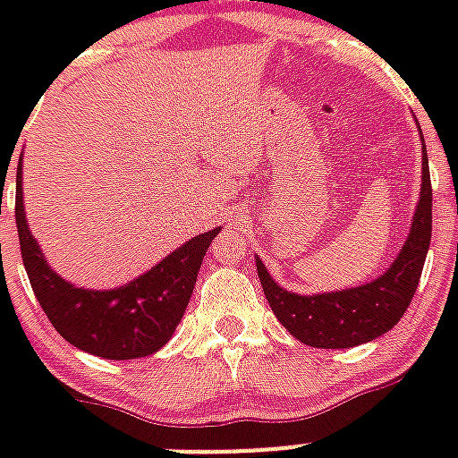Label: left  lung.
I'll return each instance as SVG.
<instances>
[{
  "instance_id": "8db88e82",
  "label": "left lung",
  "mask_w": 458,
  "mask_h": 458,
  "mask_svg": "<svg viewBox=\"0 0 458 458\" xmlns=\"http://www.w3.org/2000/svg\"><path fill=\"white\" fill-rule=\"evenodd\" d=\"M420 142H423V132H420ZM420 165H423L420 194L406 242L402 244L390 268L380 273L376 280L359 287L333 290V293L297 294L280 287V283H276L268 268L261 264V259L254 257L266 300L271 304L276 318L287 327L293 337L309 347L349 349L377 340L380 335L397 326L419 287L430 235H433V190H430L426 145H423Z\"/></svg>"
}]
</instances>
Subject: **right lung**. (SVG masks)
I'll return each mask as SVG.
<instances>
[{"label": "right lung", "mask_w": 458, "mask_h": 458, "mask_svg": "<svg viewBox=\"0 0 458 458\" xmlns=\"http://www.w3.org/2000/svg\"><path fill=\"white\" fill-rule=\"evenodd\" d=\"M16 225L32 293L56 333L88 354L125 361L157 354L185 316L199 266L221 228L194 235L149 271L111 290L78 287L54 271L30 233L23 204V157L16 173Z\"/></svg>", "instance_id": "right-lung-1"}]
</instances>
